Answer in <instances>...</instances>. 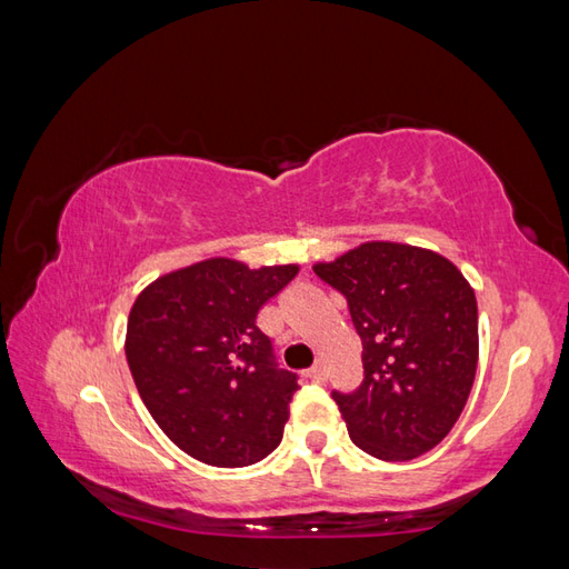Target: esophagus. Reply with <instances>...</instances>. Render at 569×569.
<instances>
[{
	"label": "esophagus",
	"instance_id": "34e87169",
	"mask_svg": "<svg viewBox=\"0 0 569 569\" xmlns=\"http://www.w3.org/2000/svg\"><path fill=\"white\" fill-rule=\"evenodd\" d=\"M306 377H308L310 382L320 385V382H326V370H322V365H313V367H310V370L306 372Z\"/></svg>",
	"mask_w": 569,
	"mask_h": 569
}]
</instances>
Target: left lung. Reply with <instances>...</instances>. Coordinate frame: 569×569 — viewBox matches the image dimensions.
I'll return each instance as SVG.
<instances>
[{"instance_id":"1","label":"left lung","mask_w":569,"mask_h":569,"mask_svg":"<svg viewBox=\"0 0 569 569\" xmlns=\"http://www.w3.org/2000/svg\"><path fill=\"white\" fill-rule=\"evenodd\" d=\"M313 271L348 300L365 380L332 392L350 439L382 461H411L453 429L478 365L471 283L441 253L367 241Z\"/></svg>"}]
</instances>
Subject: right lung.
I'll use <instances>...</instances> for the list:
<instances>
[{"label": "right lung", "mask_w": 569, "mask_h": 569, "mask_svg": "<svg viewBox=\"0 0 569 569\" xmlns=\"http://www.w3.org/2000/svg\"><path fill=\"white\" fill-rule=\"evenodd\" d=\"M298 273L207 259L160 276L128 316L126 358L144 407L192 459L241 469L283 439L296 375L278 370L256 316Z\"/></svg>", "instance_id": "add662e5"}]
</instances>
